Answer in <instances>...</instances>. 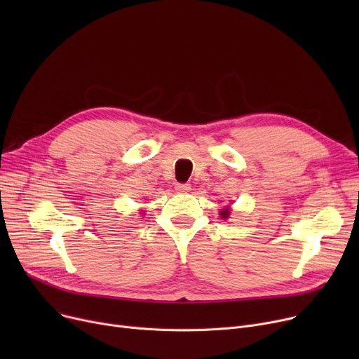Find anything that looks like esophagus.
<instances>
[{
	"label": "esophagus",
	"mask_w": 359,
	"mask_h": 359,
	"mask_svg": "<svg viewBox=\"0 0 359 359\" xmlns=\"http://www.w3.org/2000/svg\"><path fill=\"white\" fill-rule=\"evenodd\" d=\"M175 189L179 192V194H186L191 191V184L189 183H176Z\"/></svg>",
	"instance_id": "1"
}]
</instances>
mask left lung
<instances>
[{"mask_svg":"<svg viewBox=\"0 0 359 359\" xmlns=\"http://www.w3.org/2000/svg\"><path fill=\"white\" fill-rule=\"evenodd\" d=\"M221 215H222V218H227L230 215V211L229 210H224V211H221Z\"/></svg>","mask_w":359,"mask_h":359,"instance_id":"8db88e82","label":"left lung"}]
</instances>
